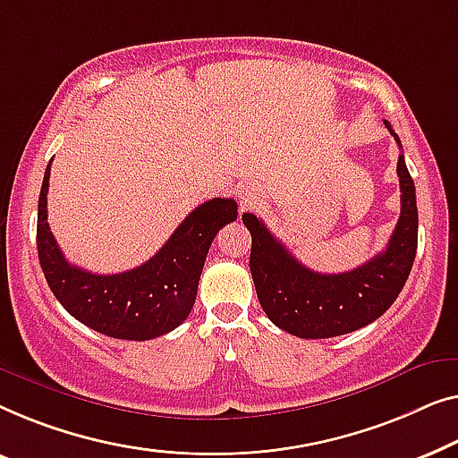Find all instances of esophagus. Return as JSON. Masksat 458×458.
<instances>
[{
    "label": "esophagus",
    "instance_id": "obj_1",
    "mask_svg": "<svg viewBox=\"0 0 458 458\" xmlns=\"http://www.w3.org/2000/svg\"><path fill=\"white\" fill-rule=\"evenodd\" d=\"M259 201H261V195H259V191L255 189V186L249 184L241 191V208L242 209L255 208V205H259Z\"/></svg>",
    "mask_w": 458,
    "mask_h": 458
}]
</instances>
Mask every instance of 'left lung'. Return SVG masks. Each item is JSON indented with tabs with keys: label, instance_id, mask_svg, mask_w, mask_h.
I'll return each instance as SVG.
<instances>
[{
	"label": "left lung",
	"instance_id": "8db88e82",
	"mask_svg": "<svg viewBox=\"0 0 458 458\" xmlns=\"http://www.w3.org/2000/svg\"><path fill=\"white\" fill-rule=\"evenodd\" d=\"M392 137L390 122L384 120ZM401 217L388 247L357 269L319 274L296 261L259 217L242 214L250 232V276L263 311L280 330L299 338H332L355 332L390 309L401 294L417 253V199L413 178L398 156Z\"/></svg>",
	"mask_w": 458,
	"mask_h": 458
}]
</instances>
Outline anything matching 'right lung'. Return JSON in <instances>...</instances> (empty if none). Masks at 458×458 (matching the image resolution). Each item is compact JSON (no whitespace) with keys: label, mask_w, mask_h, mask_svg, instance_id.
Segmentation results:
<instances>
[{"label":"right lung","mask_w":458,"mask_h":458,"mask_svg":"<svg viewBox=\"0 0 458 458\" xmlns=\"http://www.w3.org/2000/svg\"><path fill=\"white\" fill-rule=\"evenodd\" d=\"M51 162L37 211V253L45 280L66 311L109 338L151 340L189 318L205 257L217 232L234 222V199H211L192 209L167 242L143 266L122 274H93L72 266L47 224Z\"/></svg>","instance_id":"right-lung-1"}]
</instances>
